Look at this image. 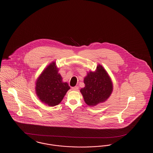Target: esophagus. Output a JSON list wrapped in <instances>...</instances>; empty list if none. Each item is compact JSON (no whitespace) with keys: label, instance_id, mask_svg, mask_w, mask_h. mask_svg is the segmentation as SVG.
<instances>
[{"label":"esophagus","instance_id":"esophagus-1","mask_svg":"<svg viewBox=\"0 0 153 153\" xmlns=\"http://www.w3.org/2000/svg\"><path fill=\"white\" fill-rule=\"evenodd\" d=\"M78 89H79V87H72V90H73V91H78Z\"/></svg>","mask_w":153,"mask_h":153}]
</instances>
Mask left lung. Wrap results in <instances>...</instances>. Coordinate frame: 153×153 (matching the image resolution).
Here are the masks:
<instances>
[{
	"instance_id": "1",
	"label": "left lung",
	"mask_w": 153,
	"mask_h": 153,
	"mask_svg": "<svg viewBox=\"0 0 153 153\" xmlns=\"http://www.w3.org/2000/svg\"><path fill=\"white\" fill-rule=\"evenodd\" d=\"M85 87L80 89L85 102L93 107L105 102L113 91V84L105 69L99 64L95 72L90 71L84 79Z\"/></svg>"
}]
</instances>
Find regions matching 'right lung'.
I'll list each match as a JSON object with an SVG mask.
<instances>
[{
	"mask_svg": "<svg viewBox=\"0 0 153 153\" xmlns=\"http://www.w3.org/2000/svg\"><path fill=\"white\" fill-rule=\"evenodd\" d=\"M56 63L53 61L44 69L36 82V93L39 100L49 107L59 104L70 87L62 81Z\"/></svg>",
	"mask_w": 153,
	"mask_h": 153,
	"instance_id": "right-lung-1",
	"label": "right lung"
}]
</instances>
